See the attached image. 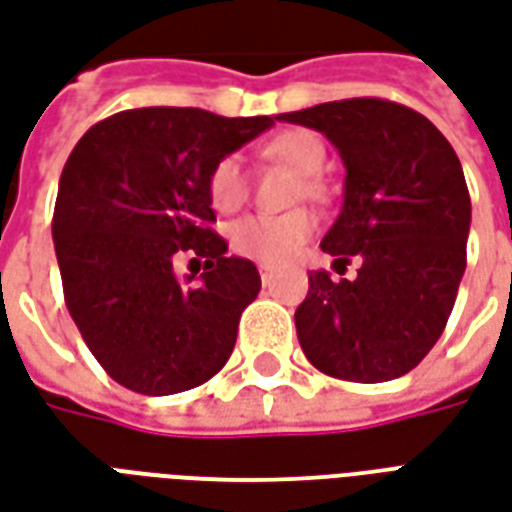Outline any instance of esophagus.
<instances>
[{
    "mask_svg": "<svg viewBox=\"0 0 512 512\" xmlns=\"http://www.w3.org/2000/svg\"><path fill=\"white\" fill-rule=\"evenodd\" d=\"M260 282H263V285H271V282H274V268L260 266Z\"/></svg>",
    "mask_w": 512,
    "mask_h": 512,
    "instance_id": "34e87169",
    "label": "esophagus"
}]
</instances>
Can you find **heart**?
Masks as SVG:
<instances>
[{
  "mask_svg": "<svg viewBox=\"0 0 512 512\" xmlns=\"http://www.w3.org/2000/svg\"><path fill=\"white\" fill-rule=\"evenodd\" d=\"M268 157L285 162L287 168L304 176V184L298 187V198H323V181H320V170L325 168V146L323 140L317 138L309 130H285L276 138L268 140L266 146ZM208 203L217 208L219 214H233L246 203L249 195V184H246L244 162L238 154H227L211 168L206 181ZM317 227V219L306 211V208H295L279 217H268V214H255V217L238 219L236 225L230 227V246L233 252L266 266L285 263L290 257L309 241V236Z\"/></svg>",
  "mask_w": 512,
  "mask_h": 512,
  "instance_id": "1",
  "label": "heart"
}]
</instances>
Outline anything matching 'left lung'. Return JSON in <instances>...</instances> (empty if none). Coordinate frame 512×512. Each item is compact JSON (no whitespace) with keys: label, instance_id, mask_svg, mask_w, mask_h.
Here are the masks:
<instances>
[{"label":"left lung","instance_id":"obj_1","mask_svg":"<svg viewBox=\"0 0 512 512\" xmlns=\"http://www.w3.org/2000/svg\"><path fill=\"white\" fill-rule=\"evenodd\" d=\"M323 132L344 162V203L320 241L333 263L361 257L355 279L309 274L295 309L314 369L350 382L412 372L445 331L467 268V181L448 138L426 116L377 97L279 113Z\"/></svg>","mask_w":512,"mask_h":512}]
</instances>
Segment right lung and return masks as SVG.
Masks as SVG:
<instances>
[{
  "instance_id": "add662e5",
  "label": "right lung",
  "mask_w": 512,
  "mask_h": 512,
  "mask_svg": "<svg viewBox=\"0 0 512 512\" xmlns=\"http://www.w3.org/2000/svg\"><path fill=\"white\" fill-rule=\"evenodd\" d=\"M274 124L200 108H135L94 124L59 179L54 246L64 304L113 380L143 396L198 388L236 347L260 293L252 260L227 257L206 181L222 157ZM181 251L204 260L179 280ZM200 271V268H198Z\"/></svg>"
}]
</instances>
